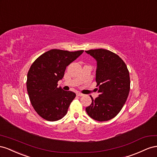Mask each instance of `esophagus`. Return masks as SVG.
<instances>
[{
	"label": "esophagus",
	"mask_w": 157,
	"mask_h": 157,
	"mask_svg": "<svg viewBox=\"0 0 157 157\" xmlns=\"http://www.w3.org/2000/svg\"><path fill=\"white\" fill-rule=\"evenodd\" d=\"M76 95H77V96H78V97H82V96L84 95L83 94H82L81 93H77V94H76Z\"/></svg>",
	"instance_id": "obj_1"
}]
</instances>
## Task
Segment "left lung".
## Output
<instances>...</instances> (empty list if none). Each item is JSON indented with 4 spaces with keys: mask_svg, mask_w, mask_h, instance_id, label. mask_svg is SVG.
<instances>
[{
    "mask_svg": "<svg viewBox=\"0 0 157 157\" xmlns=\"http://www.w3.org/2000/svg\"><path fill=\"white\" fill-rule=\"evenodd\" d=\"M86 52L97 62V91L100 95L86 109L93 119L103 122L114 118L122 110L130 89L126 64L116 54L103 48Z\"/></svg>",
    "mask_w": 157,
    "mask_h": 157,
    "instance_id": "8db88e82",
    "label": "left lung"
}]
</instances>
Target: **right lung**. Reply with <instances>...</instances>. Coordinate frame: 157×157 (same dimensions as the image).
<instances>
[{
	"label": "right lung",
	"instance_id": "1",
	"mask_svg": "<svg viewBox=\"0 0 157 157\" xmlns=\"http://www.w3.org/2000/svg\"><path fill=\"white\" fill-rule=\"evenodd\" d=\"M83 52L51 49L39 56L31 64L26 86L29 100L43 119L54 122L66 114L75 93L58 87L66 67Z\"/></svg>",
	"mask_w": 157,
	"mask_h": 157
}]
</instances>
